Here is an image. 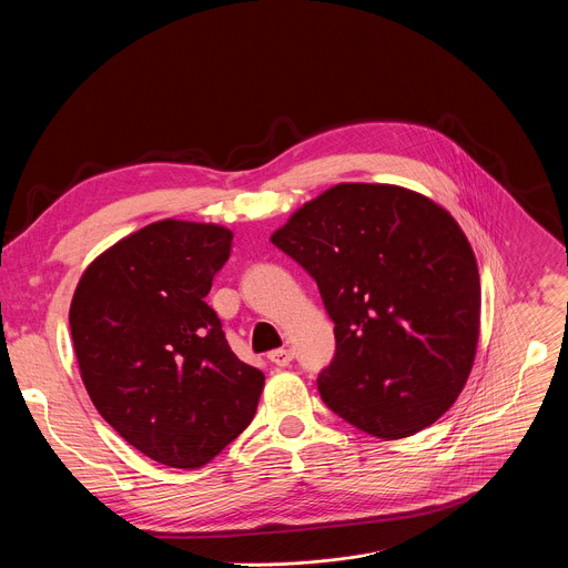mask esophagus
<instances>
[{"mask_svg": "<svg viewBox=\"0 0 568 568\" xmlns=\"http://www.w3.org/2000/svg\"><path fill=\"white\" fill-rule=\"evenodd\" d=\"M267 357H270V362L276 364V366H287V364L292 362V351H290V348H276V351H272Z\"/></svg>", "mask_w": 568, "mask_h": 568, "instance_id": "esophagus-1", "label": "esophagus"}]
</instances>
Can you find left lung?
<instances>
[{"label": "left lung", "instance_id": "obj_1", "mask_svg": "<svg viewBox=\"0 0 568 568\" xmlns=\"http://www.w3.org/2000/svg\"><path fill=\"white\" fill-rule=\"evenodd\" d=\"M335 321L321 399L386 440L434 425L463 390L478 342L480 283L469 242L429 197L337 184L272 235Z\"/></svg>", "mask_w": 568, "mask_h": 568}]
</instances>
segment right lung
Returning <instances> with one entry per match:
<instances>
[{
  "mask_svg": "<svg viewBox=\"0 0 568 568\" xmlns=\"http://www.w3.org/2000/svg\"><path fill=\"white\" fill-rule=\"evenodd\" d=\"M217 224L152 222L80 278L69 328L99 414L148 458L195 469L258 407L265 375L240 362L204 296L231 254Z\"/></svg>",
  "mask_w": 568,
  "mask_h": 568,
  "instance_id": "add662e5",
  "label": "right lung"
}]
</instances>
